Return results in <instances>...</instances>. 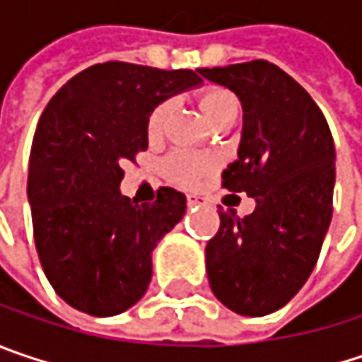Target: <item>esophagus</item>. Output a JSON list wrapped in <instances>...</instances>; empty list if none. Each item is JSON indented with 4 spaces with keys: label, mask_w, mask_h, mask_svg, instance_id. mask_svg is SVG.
I'll return each mask as SVG.
<instances>
[{
    "label": "esophagus",
    "mask_w": 362,
    "mask_h": 362,
    "mask_svg": "<svg viewBox=\"0 0 362 362\" xmlns=\"http://www.w3.org/2000/svg\"><path fill=\"white\" fill-rule=\"evenodd\" d=\"M197 204H202V197L195 194H187V206L192 208V206H197Z\"/></svg>",
    "instance_id": "1"
}]
</instances>
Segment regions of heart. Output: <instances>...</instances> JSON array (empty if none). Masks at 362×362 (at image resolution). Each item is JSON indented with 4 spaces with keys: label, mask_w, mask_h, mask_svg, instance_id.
I'll return each mask as SVG.
<instances>
[{
    "label": "heart",
    "mask_w": 362,
    "mask_h": 362,
    "mask_svg": "<svg viewBox=\"0 0 362 362\" xmlns=\"http://www.w3.org/2000/svg\"><path fill=\"white\" fill-rule=\"evenodd\" d=\"M199 109L204 111V115L208 117L212 123H218L220 119L233 111H239V103L235 98V94L226 88L220 86H210L199 92ZM168 113H170V103L163 100L158 103L150 115H148V136L150 138H158L163 134V127L167 123ZM214 167V160L206 154L199 152H187V150H179L173 152L165 160V173L173 181L181 183V185H192L195 181H199L210 168Z\"/></svg>",
    "instance_id": "b5f03b06"
}]
</instances>
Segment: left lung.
I'll list each match as a JSON object with an SVG mask.
<instances>
[{"label":"left lung","instance_id":"1","mask_svg":"<svg viewBox=\"0 0 362 362\" xmlns=\"http://www.w3.org/2000/svg\"><path fill=\"white\" fill-rule=\"evenodd\" d=\"M197 71L243 105L239 158L222 187L255 199L245 218L218 212L206 245L210 288L230 311L262 317L295 297L317 264L334 210L332 132L309 92L270 62Z\"/></svg>","mask_w":362,"mask_h":362}]
</instances>
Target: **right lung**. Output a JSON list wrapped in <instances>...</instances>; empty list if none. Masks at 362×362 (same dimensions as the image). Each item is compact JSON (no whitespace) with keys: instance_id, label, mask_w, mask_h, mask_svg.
Segmentation results:
<instances>
[{"instance_id":"1","label":"right lung","mask_w":362,"mask_h":362,"mask_svg":"<svg viewBox=\"0 0 362 362\" xmlns=\"http://www.w3.org/2000/svg\"><path fill=\"white\" fill-rule=\"evenodd\" d=\"M199 82L192 69L107 62L76 74L45 107L28 167L35 245L74 309L111 317L144 297L152 249L187 206L173 187L146 204L121 195V165L148 148L150 111Z\"/></svg>"}]
</instances>
